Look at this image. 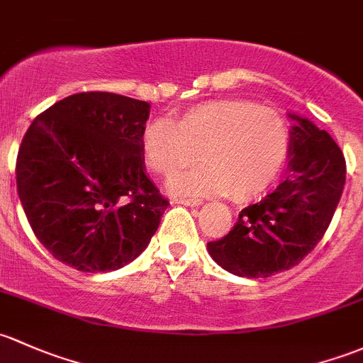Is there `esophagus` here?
Listing matches in <instances>:
<instances>
[{
	"label": "esophagus",
	"mask_w": 363,
	"mask_h": 363,
	"mask_svg": "<svg viewBox=\"0 0 363 363\" xmlns=\"http://www.w3.org/2000/svg\"><path fill=\"white\" fill-rule=\"evenodd\" d=\"M174 203L188 205V207H198V205H201V200H193V198H175Z\"/></svg>",
	"instance_id": "esophagus-1"
}]
</instances>
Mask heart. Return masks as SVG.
Listing matches in <instances>:
<instances>
[{
    "label": "heart",
    "instance_id": "obj_1",
    "mask_svg": "<svg viewBox=\"0 0 363 363\" xmlns=\"http://www.w3.org/2000/svg\"><path fill=\"white\" fill-rule=\"evenodd\" d=\"M147 169L172 177L200 160L203 167L179 175L170 189L186 196L230 194L249 201L280 174L289 152V128L280 113L242 99H217L172 121L155 120L140 132Z\"/></svg>",
    "mask_w": 363,
    "mask_h": 363
}]
</instances>
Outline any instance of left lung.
<instances>
[{"label":"left lung","mask_w":363,"mask_h":363,"mask_svg":"<svg viewBox=\"0 0 363 363\" xmlns=\"http://www.w3.org/2000/svg\"><path fill=\"white\" fill-rule=\"evenodd\" d=\"M289 118L287 179L243 208L224 238L207 243L213 261L236 277L266 278L299 264L325 235L341 200L342 151L308 118Z\"/></svg>","instance_id":"left-lung-1"}]
</instances>
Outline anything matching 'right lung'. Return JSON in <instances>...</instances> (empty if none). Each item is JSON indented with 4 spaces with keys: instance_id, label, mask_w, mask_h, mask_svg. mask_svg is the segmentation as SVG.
Instances as JSON below:
<instances>
[{
    "instance_id": "add662e5",
    "label": "right lung",
    "mask_w": 363,
    "mask_h": 363,
    "mask_svg": "<svg viewBox=\"0 0 363 363\" xmlns=\"http://www.w3.org/2000/svg\"><path fill=\"white\" fill-rule=\"evenodd\" d=\"M151 106L82 91L34 118L18 147L17 191L36 238L86 273L139 257L169 200L147 177L140 132Z\"/></svg>"
}]
</instances>
